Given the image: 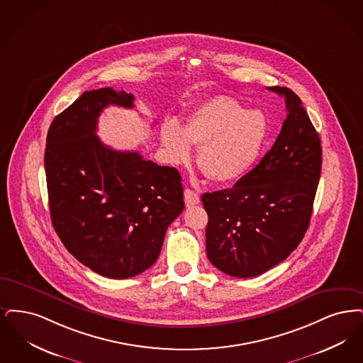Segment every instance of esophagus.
Returning a JSON list of instances; mask_svg holds the SVG:
<instances>
[{"label":"esophagus","instance_id":"esophagus-1","mask_svg":"<svg viewBox=\"0 0 363 363\" xmlns=\"http://www.w3.org/2000/svg\"><path fill=\"white\" fill-rule=\"evenodd\" d=\"M184 202H186L187 207L198 205L199 203V195L195 191L187 189L184 191Z\"/></svg>","mask_w":363,"mask_h":363}]
</instances>
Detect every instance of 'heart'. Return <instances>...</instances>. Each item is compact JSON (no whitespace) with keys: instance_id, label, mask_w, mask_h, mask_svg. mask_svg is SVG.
Returning <instances> with one entry per match:
<instances>
[{"instance_id":"b5f03b06","label":"heart","mask_w":363,"mask_h":363,"mask_svg":"<svg viewBox=\"0 0 363 363\" xmlns=\"http://www.w3.org/2000/svg\"><path fill=\"white\" fill-rule=\"evenodd\" d=\"M268 137V121L260 111H247L237 100L217 96L198 106L186 123L167 121L160 140L174 162L191 157V145L201 146L198 167L214 182L229 183L250 174Z\"/></svg>"}]
</instances>
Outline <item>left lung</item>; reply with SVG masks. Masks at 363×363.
I'll return each instance as SVG.
<instances>
[{"label": "left lung", "instance_id": "1", "mask_svg": "<svg viewBox=\"0 0 363 363\" xmlns=\"http://www.w3.org/2000/svg\"><path fill=\"white\" fill-rule=\"evenodd\" d=\"M287 118L272 147L232 189L206 192V253L237 278L257 277L293 252L309 228L321 172V143L300 97L286 86Z\"/></svg>", "mask_w": 363, "mask_h": 363}]
</instances>
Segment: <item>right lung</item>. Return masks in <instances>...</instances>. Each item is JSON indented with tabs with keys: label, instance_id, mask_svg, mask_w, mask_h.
Returning a JSON list of instances; mask_svg holds the SVG:
<instances>
[{
	"label": "right lung",
	"instance_id": "1",
	"mask_svg": "<svg viewBox=\"0 0 363 363\" xmlns=\"http://www.w3.org/2000/svg\"><path fill=\"white\" fill-rule=\"evenodd\" d=\"M134 96L88 91L57 115L45 152L52 226L66 250L97 274L126 279L152 267L168 226L184 208L182 176L138 152L96 135L108 106L133 108Z\"/></svg>",
	"mask_w": 363,
	"mask_h": 363
}]
</instances>
